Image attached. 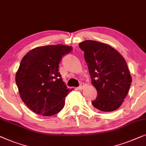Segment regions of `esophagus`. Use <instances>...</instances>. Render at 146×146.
Segmentation results:
<instances>
[{
    "label": "esophagus",
    "mask_w": 146,
    "mask_h": 146,
    "mask_svg": "<svg viewBox=\"0 0 146 146\" xmlns=\"http://www.w3.org/2000/svg\"><path fill=\"white\" fill-rule=\"evenodd\" d=\"M83 87H84V85H83V84H81V85H79V87H78L77 89L79 90H81V89H83Z\"/></svg>",
    "instance_id": "34e87169"
}]
</instances>
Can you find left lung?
I'll list each match as a JSON object with an SVG mask.
<instances>
[{"mask_svg":"<svg viewBox=\"0 0 146 146\" xmlns=\"http://www.w3.org/2000/svg\"><path fill=\"white\" fill-rule=\"evenodd\" d=\"M85 53L91 83L97 91L91 102L94 109L112 112L118 109L128 94L132 83L124 57L109 45L93 40L79 44Z\"/></svg>","mask_w":146,"mask_h":146,"instance_id":"left-lung-1","label":"left lung"}]
</instances>
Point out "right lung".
<instances>
[{
	"instance_id": "obj_1",
	"label": "right lung",
	"mask_w": 146,
	"mask_h": 146,
	"mask_svg": "<svg viewBox=\"0 0 146 146\" xmlns=\"http://www.w3.org/2000/svg\"><path fill=\"white\" fill-rule=\"evenodd\" d=\"M72 47L50 45L36 48L26 53L16 73V83L22 101L35 113L50 116L65 106L69 90L59 72L63 55Z\"/></svg>"
}]
</instances>
